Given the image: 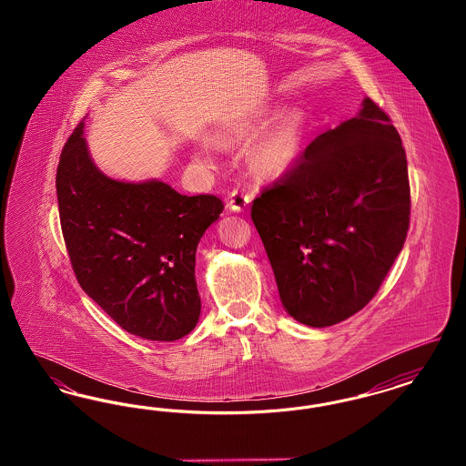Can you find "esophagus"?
Masks as SVG:
<instances>
[{"instance_id":"obj_1","label":"esophagus","mask_w":466,"mask_h":466,"mask_svg":"<svg viewBox=\"0 0 466 466\" xmlns=\"http://www.w3.org/2000/svg\"><path fill=\"white\" fill-rule=\"evenodd\" d=\"M248 204H249V196L244 194L241 190H234L228 196V208L236 213H243L244 209L248 208Z\"/></svg>"}]
</instances>
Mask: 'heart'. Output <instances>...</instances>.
Segmentation results:
<instances>
[{
    "instance_id": "heart-1",
    "label": "heart",
    "mask_w": 466,
    "mask_h": 466,
    "mask_svg": "<svg viewBox=\"0 0 466 466\" xmlns=\"http://www.w3.org/2000/svg\"><path fill=\"white\" fill-rule=\"evenodd\" d=\"M260 126L251 127V131L260 129ZM304 137V116L300 111H287L274 127L264 134L249 152L251 167L262 177H281L289 173L300 157ZM215 148V141L200 139L199 150L208 154Z\"/></svg>"
}]
</instances>
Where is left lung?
Returning a JSON list of instances; mask_svg holds the SVG:
<instances>
[{
    "instance_id": "8db88e82",
    "label": "left lung",
    "mask_w": 466,
    "mask_h": 466,
    "mask_svg": "<svg viewBox=\"0 0 466 466\" xmlns=\"http://www.w3.org/2000/svg\"><path fill=\"white\" fill-rule=\"evenodd\" d=\"M409 215L405 150L370 97L319 134L251 208L283 308L314 329L372 300L403 248Z\"/></svg>"
}]
</instances>
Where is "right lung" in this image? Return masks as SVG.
I'll return each instance as SVG.
<instances>
[{
    "label": "right lung",
    "mask_w": 466,
    "mask_h": 466,
    "mask_svg": "<svg viewBox=\"0 0 466 466\" xmlns=\"http://www.w3.org/2000/svg\"><path fill=\"white\" fill-rule=\"evenodd\" d=\"M57 202L82 289L124 330L171 342L199 321L196 251L223 202L181 196L160 181L106 177L92 160L84 120L59 158Z\"/></svg>",
    "instance_id": "right-lung-1"
}]
</instances>
